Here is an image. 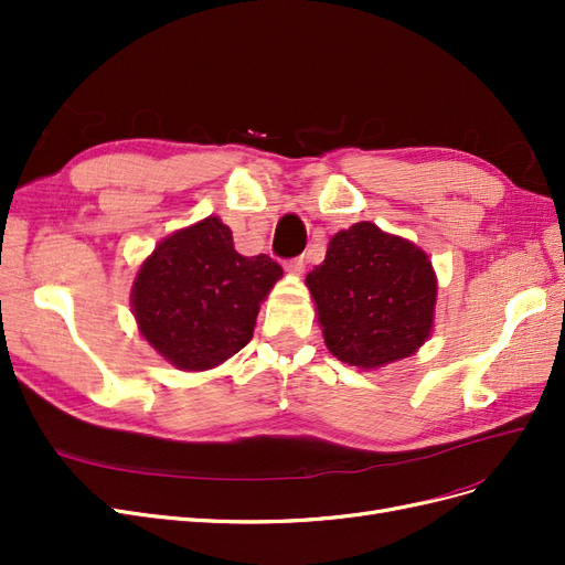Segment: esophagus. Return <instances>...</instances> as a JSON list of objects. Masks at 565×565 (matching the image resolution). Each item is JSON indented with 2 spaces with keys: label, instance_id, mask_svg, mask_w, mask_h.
<instances>
[{
  "label": "esophagus",
  "instance_id": "1",
  "mask_svg": "<svg viewBox=\"0 0 565 565\" xmlns=\"http://www.w3.org/2000/svg\"><path fill=\"white\" fill-rule=\"evenodd\" d=\"M285 268L289 270V273H303V268H306V262H303V256H295V259H287L285 262Z\"/></svg>",
  "mask_w": 565,
  "mask_h": 565
}]
</instances>
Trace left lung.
<instances>
[{"label": "left lung", "mask_w": 565, "mask_h": 565, "mask_svg": "<svg viewBox=\"0 0 565 565\" xmlns=\"http://www.w3.org/2000/svg\"><path fill=\"white\" fill-rule=\"evenodd\" d=\"M328 349L349 365L382 367L431 332L436 276L429 256L370 221L339 231L306 276Z\"/></svg>", "instance_id": "obj_1"}]
</instances>
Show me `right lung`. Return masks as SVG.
<instances>
[{"instance_id":"right-lung-1","label":"right lung","mask_w":565,"mask_h":565,"mask_svg":"<svg viewBox=\"0 0 565 565\" xmlns=\"http://www.w3.org/2000/svg\"><path fill=\"white\" fill-rule=\"evenodd\" d=\"M270 256H243L224 221L210 216L162 241L131 289L148 344L181 370H207L245 349L259 303L280 280Z\"/></svg>"}]
</instances>
